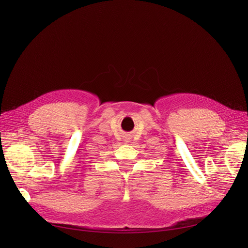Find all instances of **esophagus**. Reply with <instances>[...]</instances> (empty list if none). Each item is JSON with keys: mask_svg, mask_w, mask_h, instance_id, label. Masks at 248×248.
<instances>
[{"mask_svg": "<svg viewBox=\"0 0 248 248\" xmlns=\"http://www.w3.org/2000/svg\"><path fill=\"white\" fill-rule=\"evenodd\" d=\"M126 141H128V140H126Z\"/></svg>", "mask_w": 248, "mask_h": 248, "instance_id": "obj_1", "label": "esophagus"}]
</instances>
